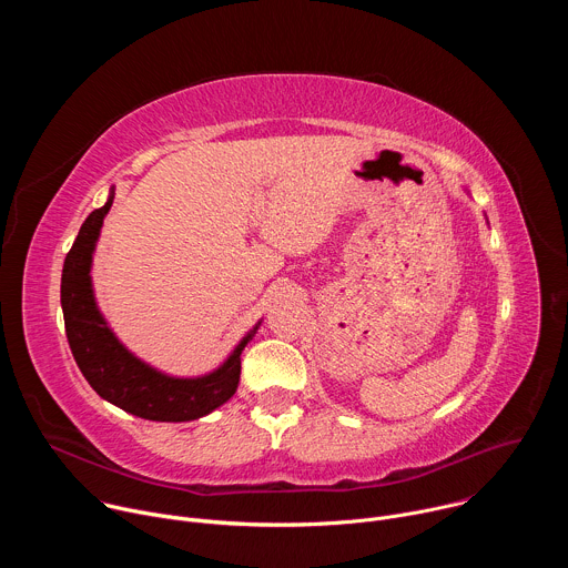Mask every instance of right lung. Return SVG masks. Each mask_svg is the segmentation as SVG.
Instances as JSON below:
<instances>
[{
  "mask_svg": "<svg viewBox=\"0 0 568 568\" xmlns=\"http://www.w3.org/2000/svg\"><path fill=\"white\" fill-rule=\"evenodd\" d=\"M110 206L112 197L105 206L88 215L64 258L60 303L71 355L90 386L103 399L132 416L159 423L202 418L235 393L240 382V353L256 328L240 342L217 371L195 379L161 375L130 355L101 316L90 281L94 245Z\"/></svg>",
  "mask_w": 568,
  "mask_h": 568,
  "instance_id": "obj_1",
  "label": "right lung"
}]
</instances>
